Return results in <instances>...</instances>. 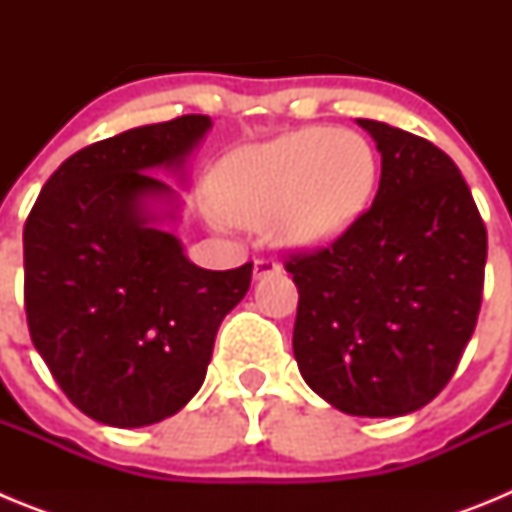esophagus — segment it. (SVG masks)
<instances>
[{
  "label": "esophagus",
  "mask_w": 512,
  "mask_h": 512,
  "mask_svg": "<svg viewBox=\"0 0 512 512\" xmlns=\"http://www.w3.org/2000/svg\"><path fill=\"white\" fill-rule=\"evenodd\" d=\"M274 271H279V261L274 259H256L253 261V277L261 279V277H269V274H274Z\"/></svg>",
  "instance_id": "esophagus-1"
}]
</instances>
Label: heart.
I'll use <instances>...</instances> for the list:
<instances>
[{
	"label": "heart",
	"mask_w": 512,
	"mask_h": 512,
	"mask_svg": "<svg viewBox=\"0 0 512 512\" xmlns=\"http://www.w3.org/2000/svg\"><path fill=\"white\" fill-rule=\"evenodd\" d=\"M377 174V153L359 133L300 128L230 153L215 174V200L235 223H274L287 246L318 248L359 220Z\"/></svg>",
	"instance_id": "obj_1"
}]
</instances>
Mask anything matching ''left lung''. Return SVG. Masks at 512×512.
Segmentation results:
<instances>
[{
  "mask_svg": "<svg viewBox=\"0 0 512 512\" xmlns=\"http://www.w3.org/2000/svg\"><path fill=\"white\" fill-rule=\"evenodd\" d=\"M382 153L372 207L328 246L292 251L302 377L361 418L420 410L449 384L477 325L487 228L441 148L359 120Z\"/></svg>",
  "mask_w": 512,
  "mask_h": 512,
  "instance_id": "obj_1",
  "label": "left lung"
}]
</instances>
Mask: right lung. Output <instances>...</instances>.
<instances>
[{
  "instance_id": "right-lung-1",
  "label": "right lung",
  "mask_w": 512,
  "mask_h": 512,
  "mask_svg": "<svg viewBox=\"0 0 512 512\" xmlns=\"http://www.w3.org/2000/svg\"><path fill=\"white\" fill-rule=\"evenodd\" d=\"M207 115L125 130L66 158L27 215V328L63 395L99 423L140 428L179 413L205 382L217 328L253 264L207 271L151 225L153 174L179 166Z\"/></svg>"
}]
</instances>
